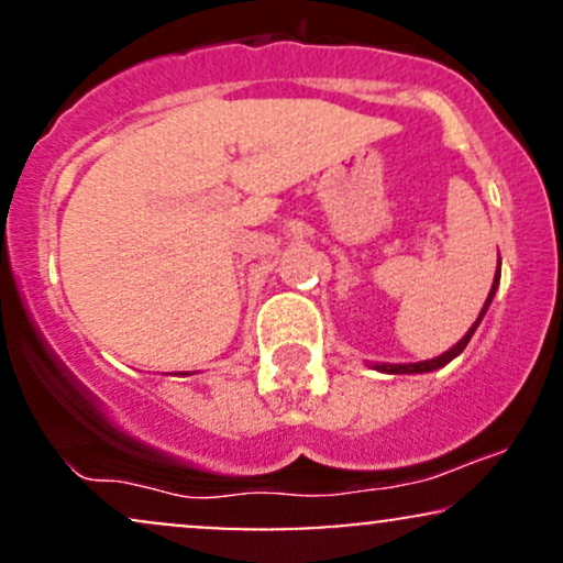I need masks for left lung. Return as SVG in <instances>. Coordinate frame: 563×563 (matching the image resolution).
I'll return each mask as SVG.
<instances>
[{
  "label": "left lung",
  "mask_w": 563,
  "mask_h": 563,
  "mask_svg": "<svg viewBox=\"0 0 563 563\" xmlns=\"http://www.w3.org/2000/svg\"><path fill=\"white\" fill-rule=\"evenodd\" d=\"M497 286H500V264H497V269H495V280H493V288H489V294H487V301H484V307H482L479 318H476L474 325L468 328V333L463 335V339L457 341L455 346L448 349V352H444V354H439V357H434V360H423V363H373L371 367H376L378 373H391V376H410V373H431V371H439V367H444V365H448V363H452V360H455L457 354H461L463 349L468 346L471 335H474L476 328H479L482 318H484V314H487L489 303H493V299H495V290H497Z\"/></svg>",
  "instance_id": "1"
}]
</instances>
